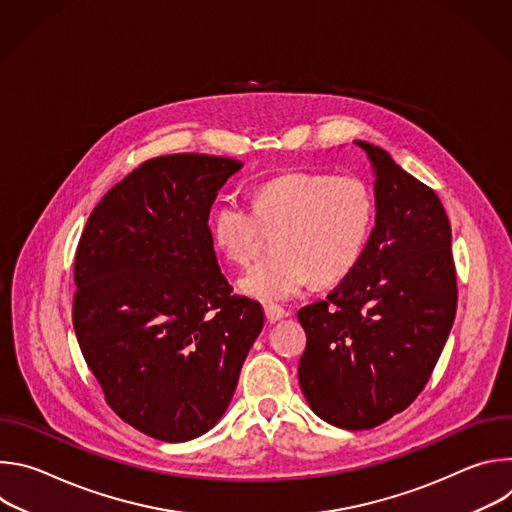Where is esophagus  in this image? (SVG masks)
Masks as SVG:
<instances>
[{
    "label": "esophagus",
    "instance_id": "1",
    "mask_svg": "<svg viewBox=\"0 0 512 512\" xmlns=\"http://www.w3.org/2000/svg\"><path fill=\"white\" fill-rule=\"evenodd\" d=\"M289 314L283 310V308H277V306H267L265 308V318H267V322L269 324H275V322H279V320H283V318H287Z\"/></svg>",
    "mask_w": 512,
    "mask_h": 512
}]
</instances>
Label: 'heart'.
<instances>
[{
    "label": "heart",
    "instance_id": "b5f03b06",
    "mask_svg": "<svg viewBox=\"0 0 512 512\" xmlns=\"http://www.w3.org/2000/svg\"><path fill=\"white\" fill-rule=\"evenodd\" d=\"M375 196L367 182L344 174H285L263 182L253 208L229 196L212 214L210 237L229 261L249 263L263 231H277L273 257L239 277L241 294L263 302H287L314 277L344 279L367 251L375 227Z\"/></svg>",
    "mask_w": 512,
    "mask_h": 512
}]
</instances>
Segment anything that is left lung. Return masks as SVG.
I'll return each mask as SVG.
<instances>
[{
    "instance_id": "obj_1",
    "label": "left lung",
    "mask_w": 512,
    "mask_h": 512,
    "mask_svg": "<svg viewBox=\"0 0 512 512\" xmlns=\"http://www.w3.org/2000/svg\"><path fill=\"white\" fill-rule=\"evenodd\" d=\"M354 143L375 174V229L326 300L298 312L308 338L298 367L302 393L320 419L350 431L377 427L415 401L458 306L440 198L379 145Z\"/></svg>"
}]
</instances>
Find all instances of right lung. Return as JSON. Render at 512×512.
<instances>
[{
    "label": "right lung",
    "mask_w": 512,
    "mask_h": 512,
    "mask_svg": "<svg viewBox=\"0 0 512 512\" xmlns=\"http://www.w3.org/2000/svg\"><path fill=\"white\" fill-rule=\"evenodd\" d=\"M243 168L174 154L143 162L91 212L75 259L72 324L109 407L162 442H188L227 411L263 308L231 296L210 206Z\"/></svg>",
    "instance_id": "right-lung-1"
}]
</instances>
